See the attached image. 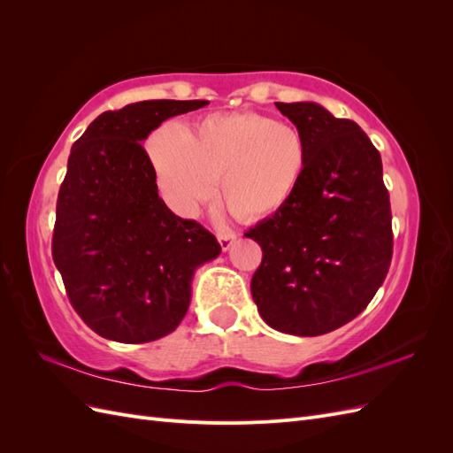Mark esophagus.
<instances>
[{
    "instance_id": "obj_1",
    "label": "esophagus",
    "mask_w": 453,
    "mask_h": 453,
    "mask_svg": "<svg viewBox=\"0 0 453 453\" xmlns=\"http://www.w3.org/2000/svg\"><path fill=\"white\" fill-rule=\"evenodd\" d=\"M234 242H236V234H219V243H221L223 251H228Z\"/></svg>"
}]
</instances>
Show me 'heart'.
Instances as JSON below:
<instances>
[{"mask_svg":"<svg viewBox=\"0 0 453 453\" xmlns=\"http://www.w3.org/2000/svg\"><path fill=\"white\" fill-rule=\"evenodd\" d=\"M157 187L170 208L193 217L219 193L242 221L287 208L308 170L304 135L255 111L210 115L185 132L164 122L149 140Z\"/></svg>","mask_w":453,"mask_h":453,"instance_id":"obj_1","label":"heart"}]
</instances>
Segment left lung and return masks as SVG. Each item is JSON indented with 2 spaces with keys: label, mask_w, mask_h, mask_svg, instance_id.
<instances>
[{
  "label": "left lung",
  "mask_w": 453,
  "mask_h": 453,
  "mask_svg": "<svg viewBox=\"0 0 453 453\" xmlns=\"http://www.w3.org/2000/svg\"><path fill=\"white\" fill-rule=\"evenodd\" d=\"M276 107L304 135L308 170L293 202L245 234L263 250L251 295L272 328L319 336L357 318L388 276L389 193L357 122L315 102Z\"/></svg>",
  "instance_id": "1"
}]
</instances>
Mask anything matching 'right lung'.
Returning a JSON list of instances; mask_svg holds the SVG:
<instances>
[{
  "mask_svg": "<svg viewBox=\"0 0 453 453\" xmlns=\"http://www.w3.org/2000/svg\"><path fill=\"white\" fill-rule=\"evenodd\" d=\"M205 100H147L96 117L73 143L58 193L52 258L94 333L145 344L185 318L198 266L221 245L158 196L142 142Z\"/></svg>",
  "mask_w": 453,
  "mask_h": 453,
  "instance_id": "obj_1",
  "label": "right lung"
}]
</instances>
